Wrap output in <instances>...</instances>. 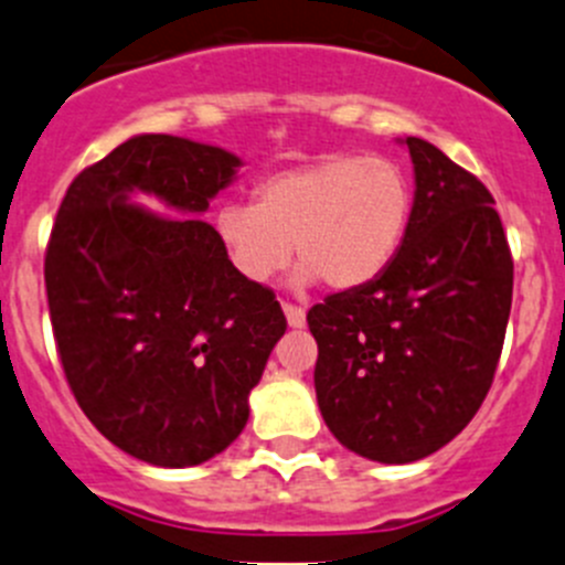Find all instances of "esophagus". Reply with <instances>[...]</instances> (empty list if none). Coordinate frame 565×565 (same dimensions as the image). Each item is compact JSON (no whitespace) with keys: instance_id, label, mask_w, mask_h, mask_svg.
<instances>
[{"instance_id":"1","label":"esophagus","mask_w":565,"mask_h":565,"mask_svg":"<svg viewBox=\"0 0 565 565\" xmlns=\"http://www.w3.org/2000/svg\"><path fill=\"white\" fill-rule=\"evenodd\" d=\"M284 315H287V322L292 328H303L306 326V309L303 306H295V303H287V300H284Z\"/></svg>"}]
</instances>
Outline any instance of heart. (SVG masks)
Here are the masks:
<instances>
[{
  "label": "heart",
  "mask_w": 565,
  "mask_h": 565,
  "mask_svg": "<svg viewBox=\"0 0 565 565\" xmlns=\"http://www.w3.org/2000/svg\"><path fill=\"white\" fill-rule=\"evenodd\" d=\"M414 210L403 166L386 157L331 154L273 173L256 184L254 204H226L217 234L234 267L270 281L295 256L303 278L331 289L364 287L397 254Z\"/></svg>",
  "instance_id": "heart-1"
}]
</instances>
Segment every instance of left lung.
<instances>
[{
  "label": "left lung",
  "instance_id": "8db88e82",
  "mask_svg": "<svg viewBox=\"0 0 565 565\" xmlns=\"http://www.w3.org/2000/svg\"><path fill=\"white\" fill-rule=\"evenodd\" d=\"M405 146L416 195L403 245L381 276L306 315L322 419L381 463L419 461L467 428L494 381L513 300V256L486 184L428 140Z\"/></svg>",
  "mask_w": 565,
  "mask_h": 565
}]
</instances>
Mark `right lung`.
Segmentation results:
<instances>
[{"label": "right lung", "mask_w": 565, "mask_h": 565, "mask_svg": "<svg viewBox=\"0 0 565 565\" xmlns=\"http://www.w3.org/2000/svg\"><path fill=\"white\" fill-rule=\"evenodd\" d=\"M237 168L215 146L131 137L71 182L46 245L65 381L102 436L154 467H195L243 434L287 317L270 287L232 265L210 223L126 199L143 190L204 212Z\"/></svg>", "instance_id": "add662e5"}]
</instances>
